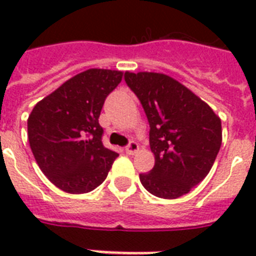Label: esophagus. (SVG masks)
<instances>
[{
  "label": "esophagus",
  "instance_id": "obj_1",
  "mask_svg": "<svg viewBox=\"0 0 256 256\" xmlns=\"http://www.w3.org/2000/svg\"><path fill=\"white\" fill-rule=\"evenodd\" d=\"M124 150H126V152H128V156H134V154H136L138 150H140V146H138V144H136V142H132Z\"/></svg>",
  "mask_w": 256,
  "mask_h": 256
}]
</instances>
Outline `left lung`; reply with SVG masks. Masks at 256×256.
Returning <instances> with one entry per match:
<instances>
[{"instance_id":"1","label":"left lung","mask_w":256,"mask_h":256,"mask_svg":"<svg viewBox=\"0 0 256 256\" xmlns=\"http://www.w3.org/2000/svg\"><path fill=\"white\" fill-rule=\"evenodd\" d=\"M150 124L156 164L140 174V183L158 198L175 199L206 178L222 144V122L190 88L164 73H124Z\"/></svg>"}]
</instances>
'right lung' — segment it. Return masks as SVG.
I'll return each mask as SVG.
<instances>
[{
    "label": "right lung",
    "mask_w": 256,
    "mask_h": 256,
    "mask_svg": "<svg viewBox=\"0 0 256 256\" xmlns=\"http://www.w3.org/2000/svg\"><path fill=\"white\" fill-rule=\"evenodd\" d=\"M124 72L88 69L37 102L28 118V138L41 171L70 194L94 190L118 154L102 144L98 118Z\"/></svg>",
    "instance_id": "obj_1"
}]
</instances>
